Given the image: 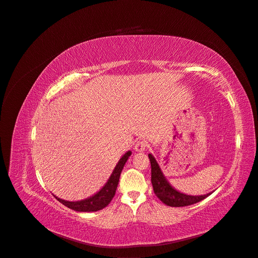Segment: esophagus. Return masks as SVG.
Listing matches in <instances>:
<instances>
[{"label":"esophagus","instance_id":"esophagus-1","mask_svg":"<svg viewBox=\"0 0 258 258\" xmlns=\"http://www.w3.org/2000/svg\"><path fill=\"white\" fill-rule=\"evenodd\" d=\"M147 148V143L143 140H138L135 143V151L136 152H143Z\"/></svg>","mask_w":258,"mask_h":258}]
</instances>
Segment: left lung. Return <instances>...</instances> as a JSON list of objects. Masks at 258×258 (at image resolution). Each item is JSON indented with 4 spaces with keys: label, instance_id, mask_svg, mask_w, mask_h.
<instances>
[{
    "label": "left lung",
    "instance_id": "left-lung-1",
    "mask_svg": "<svg viewBox=\"0 0 258 258\" xmlns=\"http://www.w3.org/2000/svg\"><path fill=\"white\" fill-rule=\"evenodd\" d=\"M152 165V184L154 192L156 196L166 204L171 207H184L196 204L198 202L206 199L210 194L205 196H187L173 189L166 181L164 174L162 173L156 159L150 154L148 155Z\"/></svg>",
    "mask_w": 258,
    "mask_h": 258
}]
</instances>
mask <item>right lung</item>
Instances as JSON below:
<instances>
[{"label": "right lung", "instance_id": "add662e5", "mask_svg": "<svg viewBox=\"0 0 258 258\" xmlns=\"http://www.w3.org/2000/svg\"><path fill=\"white\" fill-rule=\"evenodd\" d=\"M132 155L131 152H127L126 154L123 155L118 164L116 165L112 175L108 179L107 183L101 188V190H99L96 195L83 200V201H78V202H69V201H64L61 200L57 197L56 200L58 202H60L62 205L67 206L68 208L73 209L75 211H79V212H92V211H98L103 209L104 207H106L110 202L113 200L115 194H116V189L118 186V182H119V178H120V173L123 169L124 164L126 163V161L128 159V157Z\"/></svg>", "mask_w": 258, "mask_h": 258}]
</instances>
